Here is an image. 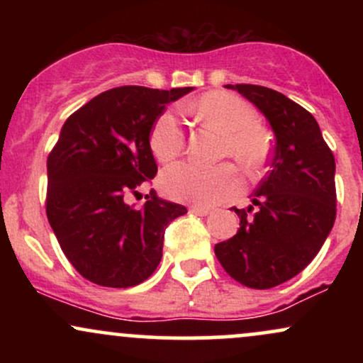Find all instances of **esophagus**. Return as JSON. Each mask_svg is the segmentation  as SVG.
Wrapping results in <instances>:
<instances>
[{
  "label": "esophagus",
  "instance_id": "1",
  "mask_svg": "<svg viewBox=\"0 0 363 363\" xmlns=\"http://www.w3.org/2000/svg\"><path fill=\"white\" fill-rule=\"evenodd\" d=\"M210 208H205V206H191L189 208V213L193 215H198V216H206L210 215Z\"/></svg>",
  "mask_w": 363,
  "mask_h": 363
}]
</instances>
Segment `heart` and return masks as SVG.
Wrapping results in <instances>:
<instances>
[{
	"instance_id": "1",
	"label": "heart",
	"mask_w": 363,
	"mask_h": 363,
	"mask_svg": "<svg viewBox=\"0 0 363 363\" xmlns=\"http://www.w3.org/2000/svg\"><path fill=\"white\" fill-rule=\"evenodd\" d=\"M203 123L223 133V155L232 157L245 170H256L269 153V135L256 123V112L244 99L230 91H210L194 106ZM150 150L162 164L181 155L186 143L184 129L172 111L158 116L150 131ZM164 193L172 199L211 206L235 193L239 179L232 165L216 167L181 162L164 170L160 177Z\"/></svg>"
}]
</instances>
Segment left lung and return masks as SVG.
Listing matches in <instances>:
<instances>
[{
	"mask_svg": "<svg viewBox=\"0 0 363 363\" xmlns=\"http://www.w3.org/2000/svg\"><path fill=\"white\" fill-rule=\"evenodd\" d=\"M272 124L269 170L239 215L234 237L215 245L223 269L249 289H272L298 274L323 247L336 218L335 155L309 111L280 91L237 83ZM257 213L249 217L253 206Z\"/></svg>",
	"mask_w": 363,
	"mask_h": 363,
	"instance_id": "obj_1",
	"label": "left lung"
}]
</instances>
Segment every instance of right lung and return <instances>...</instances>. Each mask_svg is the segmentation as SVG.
<instances>
[{"label": "right lung", "instance_id": "right-lung-1", "mask_svg": "<svg viewBox=\"0 0 363 363\" xmlns=\"http://www.w3.org/2000/svg\"><path fill=\"white\" fill-rule=\"evenodd\" d=\"M191 90L116 86L62 124L48 157L45 213L65 256L89 281L140 285L160 262L167 225L187 213L153 189L138 210L128 199L157 176L148 143L153 123Z\"/></svg>", "mask_w": 363, "mask_h": 363}]
</instances>
